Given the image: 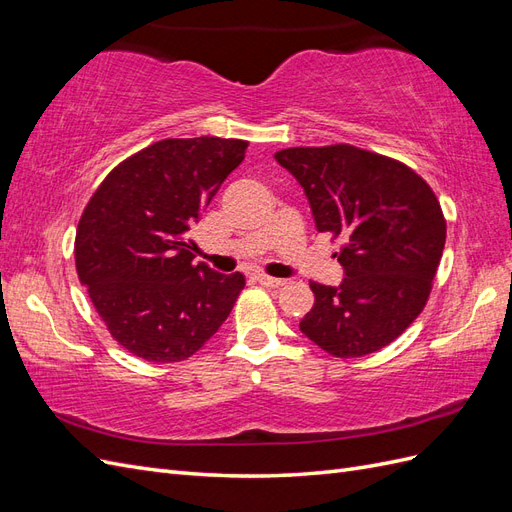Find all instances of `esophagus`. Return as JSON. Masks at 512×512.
<instances>
[{"instance_id":"esophagus-1","label":"esophagus","mask_w":512,"mask_h":512,"mask_svg":"<svg viewBox=\"0 0 512 512\" xmlns=\"http://www.w3.org/2000/svg\"><path fill=\"white\" fill-rule=\"evenodd\" d=\"M256 280L267 288H280V286L286 284V280H280V277H271V275H265V273H258Z\"/></svg>"}]
</instances>
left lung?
<instances>
[{
  "label": "left lung",
  "instance_id": "8db88e82",
  "mask_svg": "<svg viewBox=\"0 0 512 512\" xmlns=\"http://www.w3.org/2000/svg\"><path fill=\"white\" fill-rule=\"evenodd\" d=\"M301 183L318 232L342 239L339 286L309 282L314 307L299 329L339 359L389 346L429 299L446 220L423 177L393 158L352 145L275 153Z\"/></svg>",
  "mask_w": 512,
  "mask_h": 512
}]
</instances>
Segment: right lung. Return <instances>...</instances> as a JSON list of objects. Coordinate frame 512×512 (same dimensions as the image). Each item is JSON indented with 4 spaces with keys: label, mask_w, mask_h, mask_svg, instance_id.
<instances>
[{
    "label": "right lung",
    "mask_w": 512,
    "mask_h": 512,
    "mask_svg": "<svg viewBox=\"0 0 512 512\" xmlns=\"http://www.w3.org/2000/svg\"><path fill=\"white\" fill-rule=\"evenodd\" d=\"M239 138H166L115 166L89 198L74 241L76 273L108 333L151 363L205 346L245 286L194 265L188 232L245 158Z\"/></svg>",
    "instance_id": "1"
}]
</instances>
